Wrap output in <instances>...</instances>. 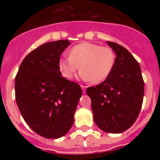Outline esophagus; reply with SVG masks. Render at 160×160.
<instances>
[{
    "instance_id": "esophagus-1",
    "label": "esophagus",
    "mask_w": 160,
    "mask_h": 160,
    "mask_svg": "<svg viewBox=\"0 0 160 160\" xmlns=\"http://www.w3.org/2000/svg\"><path fill=\"white\" fill-rule=\"evenodd\" d=\"M81 87H82V93L83 94H85V93H86V87H85V86H82V85H81Z\"/></svg>"
}]
</instances>
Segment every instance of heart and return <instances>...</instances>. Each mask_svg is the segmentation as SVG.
<instances>
[{
	"instance_id": "obj_1",
	"label": "heart",
	"mask_w": 160,
	"mask_h": 160,
	"mask_svg": "<svg viewBox=\"0 0 160 160\" xmlns=\"http://www.w3.org/2000/svg\"><path fill=\"white\" fill-rule=\"evenodd\" d=\"M69 54L70 57L59 60L62 75L67 79L73 78L80 68V77L94 84L106 80L115 62V55L111 48L91 42H82L73 46Z\"/></svg>"
}]
</instances>
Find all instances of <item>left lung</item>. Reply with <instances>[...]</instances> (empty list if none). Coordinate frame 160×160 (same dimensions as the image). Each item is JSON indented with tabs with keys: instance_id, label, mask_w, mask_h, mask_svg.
<instances>
[{
	"instance_id": "left-lung-1",
	"label": "left lung",
	"mask_w": 160,
	"mask_h": 160,
	"mask_svg": "<svg viewBox=\"0 0 160 160\" xmlns=\"http://www.w3.org/2000/svg\"><path fill=\"white\" fill-rule=\"evenodd\" d=\"M116 54L109 77L96 87H88L96 125L107 133H121L135 123L142 107L144 81L138 62L128 49L107 42Z\"/></svg>"
}]
</instances>
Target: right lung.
Listing matches in <instances>:
<instances>
[{
  "label": "right lung",
  "mask_w": 160,
  "mask_h": 160,
  "mask_svg": "<svg viewBox=\"0 0 160 160\" xmlns=\"http://www.w3.org/2000/svg\"><path fill=\"white\" fill-rule=\"evenodd\" d=\"M68 40L42 44L22 61L15 78V98L24 120L46 138H58L70 131L82 94L81 87L62 76L60 56Z\"/></svg>",
  "instance_id": "add662e5"
}]
</instances>
